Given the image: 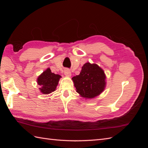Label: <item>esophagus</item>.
Here are the masks:
<instances>
[{"label":"esophagus","mask_w":148,"mask_h":148,"mask_svg":"<svg viewBox=\"0 0 148 148\" xmlns=\"http://www.w3.org/2000/svg\"><path fill=\"white\" fill-rule=\"evenodd\" d=\"M64 74H65V75H66V76H69V77H70V76H71V72H70V71L69 69H66L65 70V71H64Z\"/></svg>","instance_id":"obj_1"}]
</instances>
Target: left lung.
I'll list each match as a JSON object with an SVG mask.
<instances>
[{
  "label": "left lung",
  "mask_w": 148,
  "mask_h": 148,
  "mask_svg": "<svg viewBox=\"0 0 148 148\" xmlns=\"http://www.w3.org/2000/svg\"><path fill=\"white\" fill-rule=\"evenodd\" d=\"M104 71L96 64L86 63L79 75L72 78L77 92L85 98H94L104 91L106 82Z\"/></svg>",
  "instance_id": "obj_1"
}]
</instances>
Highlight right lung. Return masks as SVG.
Returning <instances> with one entry per match:
<instances>
[{
    "label": "right lung",
    "mask_w": 148,
    "mask_h": 148,
    "mask_svg": "<svg viewBox=\"0 0 148 148\" xmlns=\"http://www.w3.org/2000/svg\"><path fill=\"white\" fill-rule=\"evenodd\" d=\"M60 77V75L52 73L50 69L44 71L38 78V83L41 86L39 89L41 92L46 95L54 91Z\"/></svg>",
    "instance_id": "1"
}]
</instances>
